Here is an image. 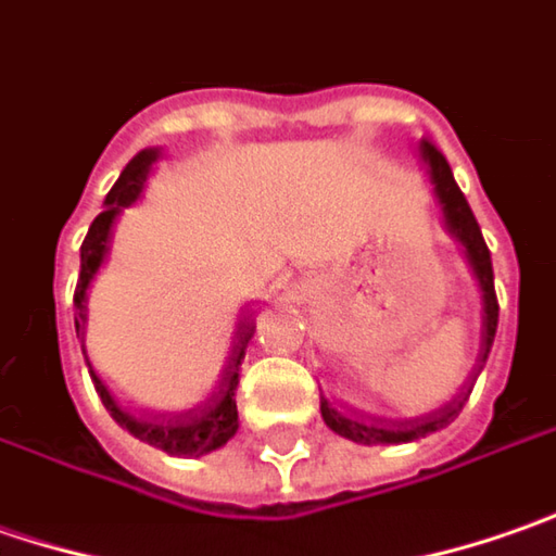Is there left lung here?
<instances>
[{"label":"left lung","mask_w":556,"mask_h":556,"mask_svg":"<svg viewBox=\"0 0 556 556\" xmlns=\"http://www.w3.org/2000/svg\"><path fill=\"white\" fill-rule=\"evenodd\" d=\"M420 155L422 161L429 164V180L435 186L439 205H442V214H445L447 232L464 245L472 274H476L479 289H482V311H485V317H482V326H485V329H482V354H479V367H482L485 357H489V351H492L497 329V299L495 274H492V254H489V245H485V239H482V230H479V224H476V217H472V211L470 205H467V199H464V192H460V186L454 182V174H451V167H447L445 155H442L429 139H422L420 142ZM464 389H467V386H464ZM467 395H470V392H460L457 399L447 401L445 407H439V410H432V414H426V417H417V420L386 422V426H382V420L364 422L342 417L336 407H329V401H320V414H324V422L332 432L345 435L351 442H361V445H382V442H392V445H399V442H414V439H422V435H429V432H439L442 426H447V422L464 410Z\"/></svg>","instance_id":"obj_1"}]
</instances>
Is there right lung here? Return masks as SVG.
<instances>
[{
	"instance_id": "right-lung-1",
	"label": "right lung",
	"mask_w": 556,
	"mask_h": 556,
	"mask_svg": "<svg viewBox=\"0 0 556 556\" xmlns=\"http://www.w3.org/2000/svg\"><path fill=\"white\" fill-rule=\"evenodd\" d=\"M157 157L155 149H146L124 167V174L117 177V182L111 186V192L105 195V207L102 214L89 224V232H86L84 245H80V279H77V292H74V307H77V317H74V326H77V336H84L86 324V289L96 277V270L102 267L105 254H109V239L111 227H114V217L124 211L127 205H134L136 195L142 192V182L149 177V167ZM252 324L239 326L236 332V345H232L230 364H227V374L220 379L217 392L195 410L189 414H180L174 420H139L134 414L121 410L117 401L111 399L109 389L102 386V379L92 374V382H96V392L102 395V404L111 410V417L121 422L130 435H136L139 442L157 447V451H167V454H177V457H186V454H207L214 447L227 445L236 429H239V410H236V386H239V370H242V357H245V349H249V339H252Z\"/></svg>"
}]
</instances>
